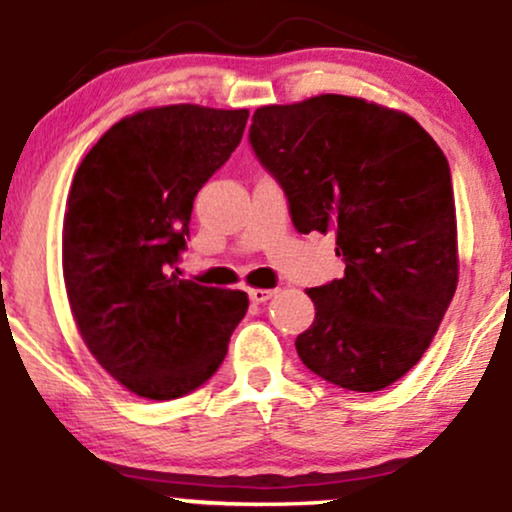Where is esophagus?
Returning a JSON list of instances; mask_svg holds the SVG:
<instances>
[{"label": "esophagus", "instance_id": "obj_1", "mask_svg": "<svg viewBox=\"0 0 512 512\" xmlns=\"http://www.w3.org/2000/svg\"><path fill=\"white\" fill-rule=\"evenodd\" d=\"M248 293H250L252 303H267L276 291H272V289H250Z\"/></svg>", "mask_w": 512, "mask_h": 512}]
</instances>
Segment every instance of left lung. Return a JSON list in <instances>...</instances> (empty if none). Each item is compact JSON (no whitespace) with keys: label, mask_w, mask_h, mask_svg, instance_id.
I'll use <instances>...</instances> for the list:
<instances>
[{"label":"left lung","mask_w":512,"mask_h":512,"mask_svg":"<svg viewBox=\"0 0 512 512\" xmlns=\"http://www.w3.org/2000/svg\"><path fill=\"white\" fill-rule=\"evenodd\" d=\"M257 161L284 190L298 233H334L342 279L308 289L303 366L378 392L409 373L457 286L448 158L414 117L349 96L257 108Z\"/></svg>","instance_id":"left-lung-1"}]
</instances>
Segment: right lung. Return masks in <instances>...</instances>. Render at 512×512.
I'll use <instances>...</instances> for the list:
<instances>
[{"instance_id": "add662e5", "label": "right lung", "mask_w": 512, "mask_h": 512, "mask_svg": "<svg viewBox=\"0 0 512 512\" xmlns=\"http://www.w3.org/2000/svg\"><path fill=\"white\" fill-rule=\"evenodd\" d=\"M248 115L168 105L125 117L72 180L62 231L72 315L96 361L139 397L178 399L207 383L248 313V293L178 276L197 192L236 151Z\"/></svg>"}]
</instances>
